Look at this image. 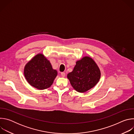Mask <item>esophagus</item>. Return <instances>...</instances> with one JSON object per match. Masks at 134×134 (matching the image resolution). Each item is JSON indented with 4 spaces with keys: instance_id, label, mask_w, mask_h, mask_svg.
<instances>
[{
    "instance_id": "34e87169",
    "label": "esophagus",
    "mask_w": 134,
    "mask_h": 134,
    "mask_svg": "<svg viewBox=\"0 0 134 134\" xmlns=\"http://www.w3.org/2000/svg\"><path fill=\"white\" fill-rule=\"evenodd\" d=\"M65 75H66L65 72H61V75H62V77H64L65 76Z\"/></svg>"
}]
</instances>
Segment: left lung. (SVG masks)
Returning <instances> with one entry per match:
<instances>
[{
  "label": "left lung",
  "instance_id": "1",
  "mask_svg": "<svg viewBox=\"0 0 134 134\" xmlns=\"http://www.w3.org/2000/svg\"><path fill=\"white\" fill-rule=\"evenodd\" d=\"M101 77L100 70L92 58L85 56L76 62L73 70L67 74L72 87L80 93L94 87Z\"/></svg>",
  "mask_w": 134,
  "mask_h": 134
}]
</instances>
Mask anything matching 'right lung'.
<instances>
[{
  "label": "right lung",
  "instance_id": "right-lung-1",
  "mask_svg": "<svg viewBox=\"0 0 134 134\" xmlns=\"http://www.w3.org/2000/svg\"><path fill=\"white\" fill-rule=\"evenodd\" d=\"M57 71L42 53L35 55L25 66L24 75L27 82L38 90L49 88L57 76Z\"/></svg>",
  "mask_w": 134,
  "mask_h": 134
}]
</instances>
